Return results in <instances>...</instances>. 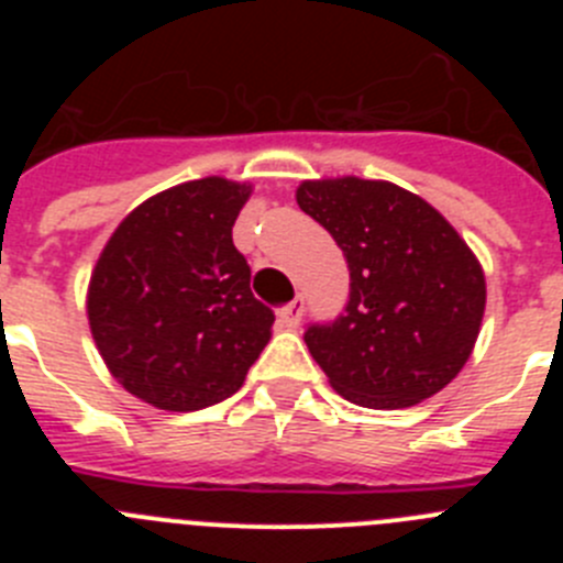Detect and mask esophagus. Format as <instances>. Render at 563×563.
Segmentation results:
<instances>
[{"mask_svg":"<svg viewBox=\"0 0 563 563\" xmlns=\"http://www.w3.org/2000/svg\"><path fill=\"white\" fill-rule=\"evenodd\" d=\"M301 316H305V298L301 296H296L290 305H285L282 310H278V321H282V327H287V330L298 327Z\"/></svg>","mask_w":563,"mask_h":563,"instance_id":"34e87169","label":"esophagus"}]
</instances>
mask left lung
I'll list each match as a JSON object with an SVG mask.
<instances>
[{"label": "left lung", "mask_w": 563, "mask_h": 563, "mask_svg": "<svg viewBox=\"0 0 563 563\" xmlns=\"http://www.w3.org/2000/svg\"><path fill=\"white\" fill-rule=\"evenodd\" d=\"M296 200L350 267L343 312L305 330L332 389L366 409H406L445 389L485 312V273L460 233L395 183H301Z\"/></svg>", "instance_id": "1"}]
</instances>
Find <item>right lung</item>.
Segmentation results:
<instances>
[{"label":"right lung","instance_id":"1","mask_svg":"<svg viewBox=\"0 0 563 563\" xmlns=\"http://www.w3.org/2000/svg\"><path fill=\"white\" fill-rule=\"evenodd\" d=\"M251 188L222 177L174 186L118 225L89 278V330L123 389L166 411L239 391L276 321L251 292L233 222Z\"/></svg>","mask_w":563,"mask_h":563}]
</instances>
